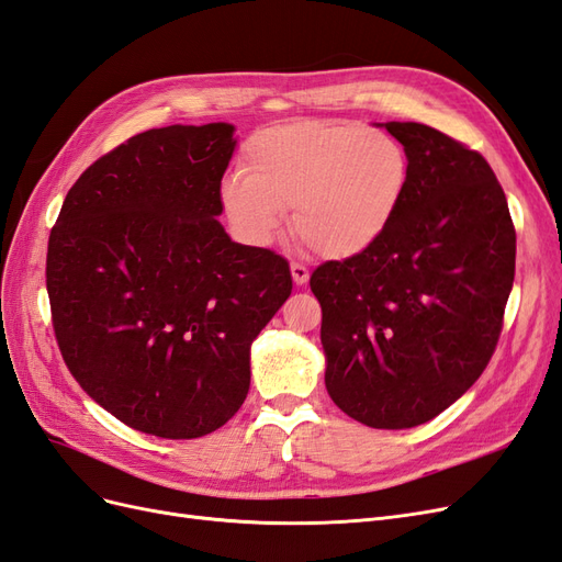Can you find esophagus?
<instances>
[{
    "mask_svg": "<svg viewBox=\"0 0 562 562\" xmlns=\"http://www.w3.org/2000/svg\"><path fill=\"white\" fill-rule=\"evenodd\" d=\"M291 274H293V281L297 285H304V283L310 281V269L304 267V265H300V262H291Z\"/></svg>",
    "mask_w": 562,
    "mask_h": 562,
    "instance_id": "1",
    "label": "esophagus"
}]
</instances>
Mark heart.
I'll return each instance as SVG.
<instances>
[{
  "label": "heart",
  "mask_w": 562,
  "mask_h": 562,
  "mask_svg": "<svg viewBox=\"0 0 562 562\" xmlns=\"http://www.w3.org/2000/svg\"><path fill=\"white\" fill-rule=\"evenodd\" d=\"M411 178L394 135L359 124H283L255 133L241 173L220 184L234 232L267 246L293 209L300 241L326 258L361 255L396 217Z\"/></svg>",
  "instance_id": "b5f03b06"
}]
</instances>
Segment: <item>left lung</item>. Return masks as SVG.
<instances>
[{
    "instance_id": "left-lung-1",
    "label": "left lung",
    "mask_w": 562,
    "mask_h": 562,
    "mask_svg": "<svg viewBox=\"0 0 562 562\" xmlns=\"http://www.w3.org/2000/svg\"><path fill=\"white\" fill-rule=\"evenodd\" d=\"M411 178L378 244L316 267L326 389L372 429H411L481 378L502 333L516 229L490 164L431 126L386 122Z\"/></svg>"
}]
</instances>
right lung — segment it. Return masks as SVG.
Wrapping results in <instances>:
<instances>
[{"label": "right lung", "instance_id": "add662e5", "mask_svg": "<svg viewBox=\"0 0 562 562\" xmlns=\"http://www.w3.org/2000/svg\"><path fill=\"white\" fill-rule=\"evenodd\" d=\"M234 126H166L100 157L48 236L46 291L63 359L126 427L199 438L246 401L250 345L293 291L274 250L217 215Z\"/></svg>", "mask_w": 562, "mask_h": 562}]
</instances>
